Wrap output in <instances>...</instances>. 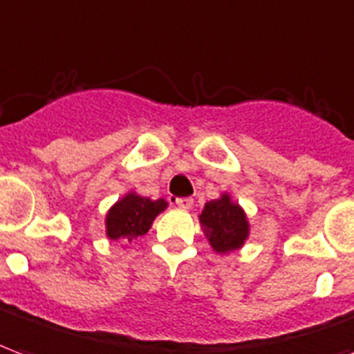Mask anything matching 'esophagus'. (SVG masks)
<instances>
[{"mask_svg": "<svg viewBox=\"0 0 354 354\" xmlns=\"http://www.w3.org/2000/svg\"><path fill=\"white\" fill-rule=\"evenodd\" d=\"M176 206H178V208H184V210H189L191 206H193V198H191V197L176 198Z\"/></svg>", "mask_w": 354, "mask_h": 354, "instance_id": "esophagus-1", "label": "esophagus"}]
</instances>
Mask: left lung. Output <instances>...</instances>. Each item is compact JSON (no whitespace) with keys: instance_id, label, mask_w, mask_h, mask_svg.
<instances>
[{"instance_id":"left-lung-1","label":"left lung","mask_w":354,"mask_h":354,"mask_svg":"<svg viewBox=\"0 0 354 354\" xmlns=\"http://www.w3.org/2000/svg\"><path fill=\"white\" fill-rule=\"evenodd\" d=\"M198 221L212 250L219 255L240 250L250 238L251 225L248 216L242 206L232 201L229 193H223L219 198L204 204Z\"/></svg>"}]
</instances>
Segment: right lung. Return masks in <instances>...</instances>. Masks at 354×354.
Returning <instances> with one entry per match:
<instances>
[{
  "instance_id": "obj_1",
  "label": "right lung",
  "mask_w": 354,
  "mask_h": 354,
  "mask_svg": "<svg viewBox=\"0 0 354 354\" xmlns=\"http://www.w3.org/2000/svg\"><path fill=\"white\" fill-rule=\"evenodd\" d=\"M169 208L165 198L151 201L137 191H127L118 198L104 216V232L109 240L133 242L151 229V223L159 214Z\"/></svg>"
}]
</instances>
